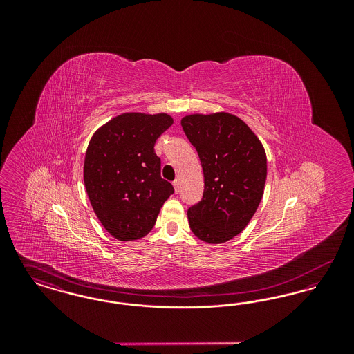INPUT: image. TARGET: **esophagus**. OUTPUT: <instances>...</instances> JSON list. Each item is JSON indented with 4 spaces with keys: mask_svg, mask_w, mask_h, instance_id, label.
<instances>
[{
    "mask_svg": "<svg viewBox=\"0 0 354 354\" xmlns=\"http://www.w3.org/2000/svg\"><path fill=\"white\" fill-rule=\"evenodd\" d=\"M172 185H174V188H175V192L178 194V192L180 191V180H179V179H175V180L172 182Z\"/></svg>",
    "mask_w": 354,
    "mask_h": 354,
    "instance_id": "1",
    "label": "esophagus"
}]
</instances>
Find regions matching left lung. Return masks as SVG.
Here are the masks:
<instances>
[{
  "mask_svg": "<svg viewBox=\"0 0 354 354\" xmlns=\"http://www.w3.org/2000/svg\"><path fill=\"white\" fill-rule=\"evenodd\" d=\"M180 123L204 174L202 201L187 211L189 228L205 243H225L247 227L261 202L266 150L252 130L228 113L191 114Z\"/></svg>",
  "mask_w": 354,
  "mask_h": 354,
  "instance_id": "8db88e82",
  "label": "left lung"
}]
</instances>
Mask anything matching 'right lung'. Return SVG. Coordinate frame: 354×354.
Masks as SVG:
<instances>
[{"label":"right lung","mask_w":354,"mask_h":354,"mask_svg":"<svg viewBox=\"0 0 354 354\" xmlns=\"http://www.w3.org/2000/svg\"><path fill=\"white\" fill-rule=\"evenodd\" d=\"M172 123L165 113H124L100 127L88 143L86 192L104 230L120 241L147 235L174 194L160 176V158L153 150Z\"/></svg>","instance_id":"obj_1"}]
</instances>
